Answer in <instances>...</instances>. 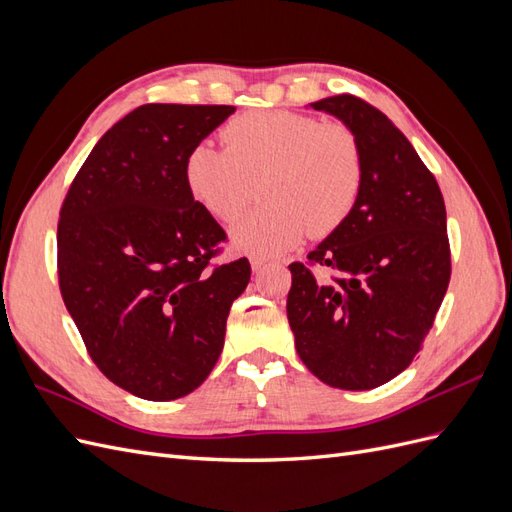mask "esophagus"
<instances>
[{"label":"esophagus","mask_w":512,"mask_h":512,"mask_svg":"<svg viewBox=\"0 0 512 512\" xmlns=\"http://www.w3.org/2000/svg\"><path fill=\"white\" fill-rule=\"evenodd\" d=\"M250 262H252V269H254V271L265 269V265H267V260H265V258H260V256H252V258H250Z\"/></svg>","instance_id":"esophagus-1"}]
</instances>
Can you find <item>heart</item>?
Masks as SVG:
<instances>
[{
  "label": "heart",
  "mask_w": 512,
  "mask_h": 512,
  "mask_svg": "<svg viewBox=\"0 0 512 512\" xmlns=\"http://www.w3.org/2000/svg\"><path fill=\"white\" fill-rule=\"evenodd\" d=\"M224 149L194 145L183 181L198 207L222 224L237 222L256 185L265 207L232 230L241 250L267 258L292 250L303 237L342 228L363 190L365 158L346 123H322L290 111H254L230 119Z\"/></svg>",
  "instance_id": "1"
}]
</instances>
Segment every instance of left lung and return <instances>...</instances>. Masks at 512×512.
Listing matches in <instances>:
<instances>
[{
  "mask_svg": "<svg viewBox=\"0 0 512 512\" xmlns=\"http://www.w3.org/2000/svg\"><path fill=\"white\" fill-rule=\"evenodd\" d=\"M309 106L356 132L365 179L344 226L288 267V322L318 380L367 391L401 374L433 327L451 282L446 207L436 177L376 106L350 94ZM316 266L330 275L316 278Z\"/></svg>",
  "mask_w": 512,
  "mask_h": 512,
  "instance_id": "1",
  "label": "left lung"
}]
</instances>
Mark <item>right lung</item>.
<instances>
[{
  "instance_id": "obj_1",
  "label": "right lung",
  "mask_w": 512,
  "mask_h": 512,
  "mask_svg": "<svg viewBox=\"0 0 512 512\" xmlns=\"http://www.w3.org/2000/svg\"><path fill=\"white\" fill-rule=\"evenodd\" d=\"M235 113L143 104L108 130L59 211L61 299L102 374L149 401L198 389L224 348L250 260L213 265L224 228L183 181L188 151Z\"/></svg>"
}]
</instances>
